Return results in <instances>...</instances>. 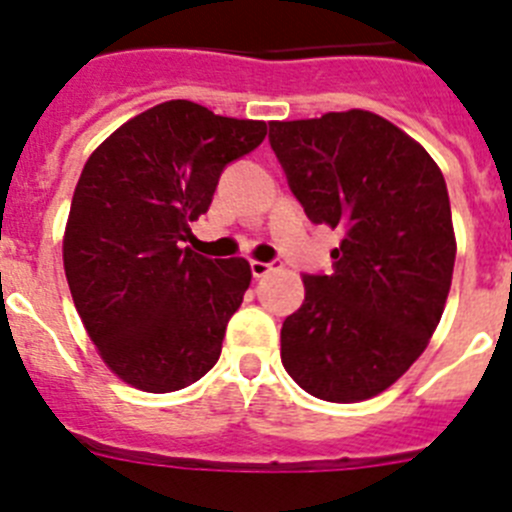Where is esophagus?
I'll list each match as a JSON object with an SVG mask.
<instances>
[{"mask_svg":"<svg viewBox=\"0 0 512 512\" xmlns=\"http://www.w3.org/2000/svg\"><path fill=\"white\" fill-rule=\"evenodd\" d=\"M271 269H274V264H266V261H256V259L251 261V274H253V277H256V279L266 277V274H269Z\"/></svg>","mask_w":512,"mask_h":512,"instance_id":"1","label":"esophagus"}]
</instances>
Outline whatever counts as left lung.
I'll return each mask as SVG.
<instances>
[{
	"label": "left lung",
	"instance_id": "8db88e82",
	"mask_svg": "<svg viewBox=\"0 0 512 512\" xmlns=\"http://www.w3.org/2000/svg\"><path fill=\"white\" fill-rule=\"evenodd\" d=\"M269 140L307 217L343 233L333 274L302 277L284 369L320 400L377 397L423 354L449 297L456 235L441 169L366 110L274 120Z\"/></svg>",
	"mask_w": 512,
	"mask_h": 512
}]
</instances>
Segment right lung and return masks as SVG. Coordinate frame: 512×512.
<instances>
[{
	"label": "right lung",
	"mask_w": 512,
	"mask_h": 512,
	"mask_svg": "<svg viewBox=\"0 0 512 512\" xmlns=\"http://www.w3.org/2000/svg\"><path fill=\"white\" fill-rule=\"evenodd\" d=\"M266 138L189 99L140 112L102 140L74 189L63 271L110 372L143 392H176L220 359L251 264L182 248L210 210L225 164Z\"/></svg>",
	"instance_id": "obj_1"
}]
</instances>
